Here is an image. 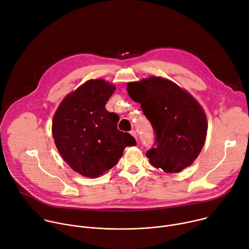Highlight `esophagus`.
Wrapping results in <instances>:
<instances>
[{
	"label": "esophagus",
	"instance_id": "obj_1",
	"mask_svg": "<svg viewBox=\"0 0 249 249\" xmlns=\"http://www.w3.org/2000/svg\"><path fill=\"white\" fill-rule=\"evenodd\" d=\"M130 134H131L136 140H138V139H137V132H136V130H134V129L131 130V131H130Z\"/></svg>",
	"mask_w": 249,
	"mask_h": 249
}]
</instances>
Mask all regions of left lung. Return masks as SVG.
<instances>
[{"label":"left lung","instance_id":"left-lung-1","mask_svg":"<svg viewBox=\"0 0 249 249\" xmlns=\"http://www.w3.org/2000/svg\"><path fill=\"white\" fill-rule=\"evenodd\" d=\"M131 98L141 103L156 134L147 153L150 162L164 172H179L199 156L207 135V119L200 104L174 83L157 77L129 83Z\"/></svg>","mask_w":249,"mask_h":249}]
</instances>
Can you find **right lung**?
<instances>
[{
    "label": "right lung",
    "instance_id": "add662e5",
    "mask_svg": "<svg viewBox=\"0 0 249 249\" xmlns=\"http://www.w3.org/2000/svg\"><path fill=\"white\" fill-rule=\"evenodd\" d=\"M114 90L104 80L88 81L64 98L53 117L58 152L84 176L103 174L118 162L126 147L137 144L133 136L117 129L119 116L105 109Z\"/></svg>",
    "mask_w": 249,
    "mask_h": 249
}]
</instances>
